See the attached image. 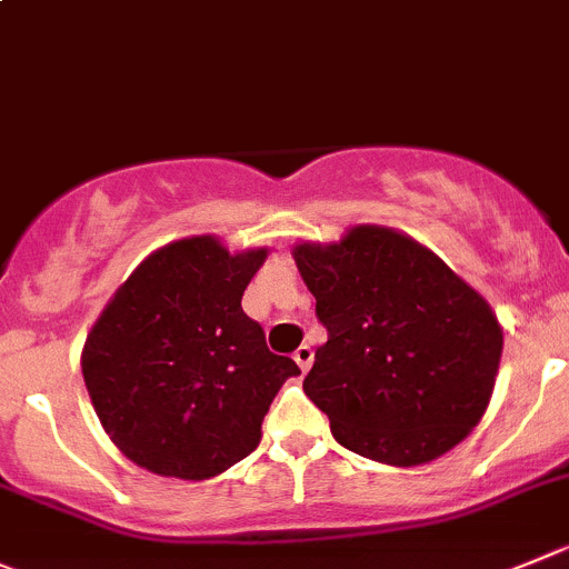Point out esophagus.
Returning <instances> with one entry per match:
<instances>
[{"label":"esophagus","mask_w":569,"mask_h":569,"mask_svg":"<svg viewBox=\"0 0 569 569\" xmlns=\"http://www.w3.org/2000/svg\"><path fill=\"white\" fill-rule=\"evenodd\" d=\"M312 357H316V351H312V346H307V343H301L299 349L293 351V360L299 362V369L301 371H307L312 366Z\"/></svg>","instance_id":"obj_1"}]
</instances>
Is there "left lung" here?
I'll use <instances>...</instances> for the list:
<instances>
[{"label":"left lung","mask_w":569,"mask_h":569,"mask_svg":"<svg viewBox=\"0 0 569 569\" xmlns=\"http://www.w3.org/2000/svg\"><path fill=\"white\" fill-rule=\"evenodd\" d=\"M293 259L327 343L305 393L340 447L391 467L450 452L489 408L502 329L489 301L413 237L355 226Z\"/></svg>","instance_id":"obj_1"}]
</instances>
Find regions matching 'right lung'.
Here are the masks:
<instances>
[{"label":"right lung","instance_id":"obj_1","mask_svg":"<svg viewBox=\"0 0 569 569\" xmlns=\"http://www.w3.org/2000/svg\"><path fill=\"white\" fill-rule=\"evenodd\" d=\"M268 248L183 237L128 276L86 338L83 380L119 452L164 478L209 480L251 456L288 377L242 293Z\"/></svg>","mask_w":569,"mask_h":569}]
</instances>
